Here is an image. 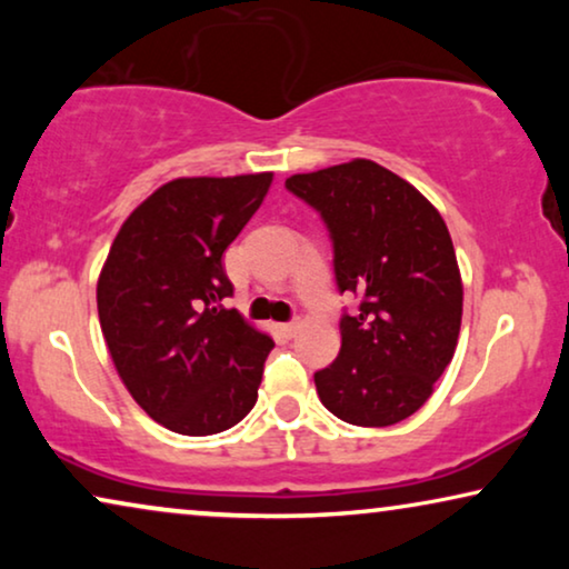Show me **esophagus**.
Wrapping results in <instances>:
<instances>
[{
    "label": "esophagus",
    "instance_id": "obj_1",
    "mask_svg": "<svg viewBox=\"0 0 569 569\" xmlns=\"http://www.w3.org/2000/svg\"><path fill=\"white\" fill-rule=\"evenodd\" d=\"M279 331H282L287 339H292V337H295V333H298V331H300V321H290V323H279Z\"/></svg>",
    "mask_w": 569,
    "mask_h": 569
}]
</instances>
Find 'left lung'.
<instances>
[{
	"instance_id": "left-lung-1",
	"label": "left lung",
	"mask_w": 569,
	"mask_h": 569,
	"mask_svg": "<svg viewBox=\"0 0 569 569\" xmlns=\"http://www.w3.org/2000/svg\"><path fill=\"white\" fill-rule=\"evenodd\" d=\"M284 186L321 214L339 292L360 298V313L339 321V357L313 376L318 399L357 427L401 422L432 396L461 331L463 284L446 222L372 160L298 173Z\"/></svg>"
}]
</instances>
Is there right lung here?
Returning a JSON list of instances; mask_svg holds the SVG:
<instances>
[{
  "label": "right lung",
  "instance_id": "1",
  "mask_svg": "<svg viewBox=\"0 0 569 569\" xmlns=\"http://www.w3.org/2000/svg\"><path fill=\"white\" fill-rule=\"evenodd\" d=\"M271 173L176 178L121 224L98 279L108 352L134 401L178 435L238 425L274 347L243 321L222 256L261 207Z\"/></svg>",
  "mask_w": 569,
  "mask_h": 569
}]
</instances>
